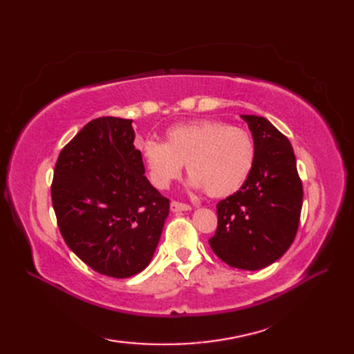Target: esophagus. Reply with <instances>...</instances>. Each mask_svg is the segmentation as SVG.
<instances>
[{"label":"esophagus","instance_id":"obj_1","mask_svg":"<svg viewBox=\"0 0 354 354\" xmlns=\"http://www.w3.org/2000/svg\"><path fill=\"white\" fill-rule=\"evenodd\" d=\"M170 209H171L173 213H179V212H189V209H192V207H190V205H187V204H183V202L171 201Z\"/></svg>","mask_w":354,"mask_h":354}]
</instances>
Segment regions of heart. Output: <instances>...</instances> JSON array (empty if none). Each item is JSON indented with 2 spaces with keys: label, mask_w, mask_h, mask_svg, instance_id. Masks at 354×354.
Masks as SVG:
<instances>
[{
  "label": "heart",
  "mask_w": 354,
  "mask_h": 354,
  "mask_svg": "<svg viewBox=\"0 0 354 354\" xmlns=\"http://www.w3.org/2000/svg\"><path fill=\"white\" fill-rule=\"evenodd\" d=\"M138 149L156 189H167L185 162L192 189L205 190L212 198H227L242 189L255 162L251 133L217 120L170 126L164 142L145 140Z\"/></svg>",
  "instance_id": "obj_1"
}]
</instances>
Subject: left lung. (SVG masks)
<instances>
[{
	"mask_svg": "<svg viewBox=\"0 0 354 354\" xmlns=\"http://www.w3.org/2000/svg\"><path fill=\"white\" fill-rule=\"evenodd\" d=\"M242 118L252 133L255 162L242 189L217 204L209 246L227 265L257 270L280 259L295 239L303 184L289 140L265 117Z\"/></svg>",
	"mask_w": 354,
	"mask_h": 354,
	"instance_id": "8db88e82",
	"label": "left lung"
}]
</instances>
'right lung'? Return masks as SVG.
<instances>
[{
    "label": "right lung",
    "instance_id": "right-lung-1",
    "mask_svg": "<svg viewBox=\"0 0 354 354\" xmlns=\"http://www.w3.org/2000/svg\"><path fill=\"white\" fill-rule=\"evenodd\" d=\"M132 120L89 122L59 153L51 201L70 250L99 274L146 269L169 216V199L145 176Z\"/></svg>",
    "mask_w": 354,
    "mask_h": 354
}]
</instances>
